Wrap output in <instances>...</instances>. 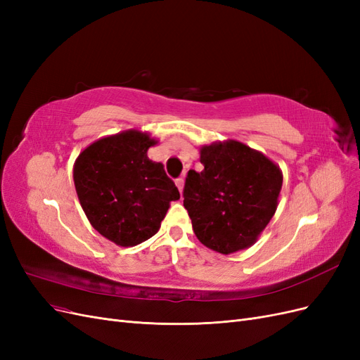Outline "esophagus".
Returning a JSON list of instances; mask_svg holds the SVG:
<instances>
[{"instance_id": "1", "label": "esophagus", "mask_w": 360, "mask_h": 360, "mask_svg": "<svg viewBox=\"0 0 360 360\" xmlns=\"http://www.w3.org/2000/svg\"><path fill=\"white\" fill-rule=\"evenodd\" d=\"M176 184H177L179 191L181 192V191H183V186H184V179H183V177H179V179L176 180Z\"/></svg>"}]
</instances>
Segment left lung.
I'll return each instance as SVG.
<instances>
[{
    "instance_id": "8db88e82",
    "label": "left lung",
    "mask_w": 360,
    "mask_h": 360,
    "mask_svg": "<svg viewBox=\"0 0 360 360\" xmlns=\"http://www.w3.org/2000/svg\"><path fill=\"white\" fill-rule=\"evenodd\" d=\"M200 162L204 169H191L183 189L195 236L225 255L249 248L276 212L279 167L238 141L204 146Z\"/></svg>"
}]
</instances>
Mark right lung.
I'll list each match as a JSON object with an SVG mask.
<instances>
[{"label": "right lung", "instance_id": "right-lung-1", "mask_svg": "<svg viewBox=\"0 0 360 360\" xmlns=\"http://www.w3.org/2000/svg\"><path fill=\"white\" fill-rule=\"evenodd\" d=\"M155 144L147 134L126 130L96 141L75 162L82 209L94 230L115 245L135 246L155 236L169 202L180 198L162 163L147 156Z\"/></svg>", "mask_w": 360, "mask_h": 360}]
</instances>
